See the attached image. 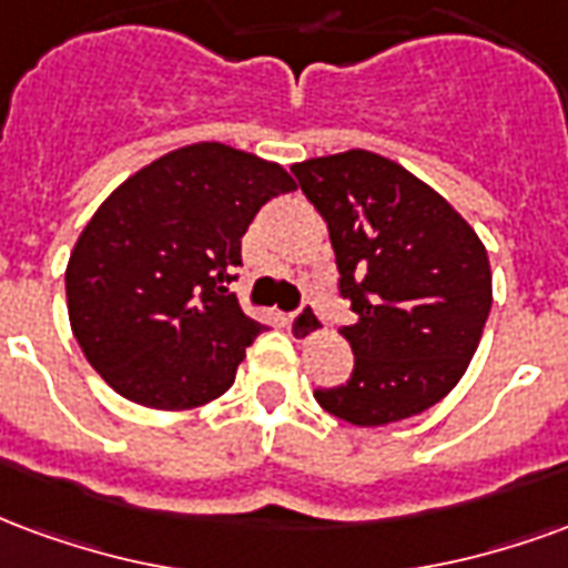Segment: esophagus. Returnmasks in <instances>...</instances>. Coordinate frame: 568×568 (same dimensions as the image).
<instances>
[{"label": "esophagus", "instance_id": "34e87169", "mask_svg": "<svg viewBox=\"0 0 568 568\" xmlns=\"http://www.w3.org/2000/svg\"><path fill=\"white\" fill-rule=\"evenodd\" d=\"M287 329L296 342H308L314 335L324 333V317H321V312L314 305H302L300 312L287 317Z\"/></svg>", "mask_w": 568, "mask_h": 568}]
</instances>
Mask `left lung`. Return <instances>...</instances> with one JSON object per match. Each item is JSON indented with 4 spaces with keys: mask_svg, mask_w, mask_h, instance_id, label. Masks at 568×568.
<instances>
[{
    "mask_svg": "<svg viewBox=\"0 0 568 568\" xmlns=\"http://www.w3.org/2000/svg\"><path fill=\"white\" fill-rule=\"evenodd\" d=\"M324 214L338 290L357 321L342 329L354 372L314 390L324 412L354 426L415 417L469 369L494 302L487 247L448 199L381 153L293 163Z\"/></svg>",
    "mask_w": 568,
    "mask_h": 568,
    "instance_id": "1",
    "label": "left lung"
}]
</instances>
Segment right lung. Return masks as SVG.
Here are the masks:
<instances>
[{"instance_id":"1","label":"right lung","mask_w":568,"mask_h":568,"mask_svg":"<svg viewBox=\"0 0 568 568\" xmlns=\"http://www.w3.org/2000/svg\"><path fill=\"white\" fill-rule=\"evenodd\" d=\"M290 190L284 165L221 142L163 153L111 190L65 266L69 324L111 390L187 412L233 387L263 329L230 293L242 235Z\"/></svg>"}]
</instances>
